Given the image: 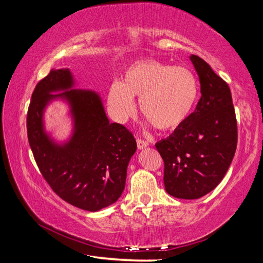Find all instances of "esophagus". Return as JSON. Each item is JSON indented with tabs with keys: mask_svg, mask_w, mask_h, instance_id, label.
<instances>
[{
	"mask_svg": "<svg viewBox=\"0 0 263 263\" xmlns=\"http://www.w3.org/2000/svg\"><path fill=\"white\" fill-rule=\"evenodd\" d=\"M137 146L139 149H142L145 148L146 146H148V142L144 139H141V138H137Z\"/></svg>",
	"mask_w": 263,
	"mask_h": 263,
	"instance_id": "esophagus-1",
	"label": "esophagus"
}]
</instances>
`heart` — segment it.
I'll return each mask as SVG.
<instances>
[{
  "instance_id": "b5f03b06",
  "label": "heart",
  "mask_w": 263,
  "mask_h": 263,
  "mask_svg": "<svg viewBox=\"0 0 263 263\" xmlns=\"http://www.w3.org/2000/svg\"><path fill=\"white\" fill-rule=\"evenodd\" d=\"M139 97L141 115L162 131L180 127L194 110L198 83L185 67L147 59L133 62L123 74L122 82L110 86L108 104L111 115L125 123L136 110L133 99Z\"/></svg>"
}]
</instances>
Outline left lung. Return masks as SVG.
<instances>
[{"mask_svg":"<svg viewBox=\"0 0 263 263\" xmlns=\"http://www.w3.org/2000/svg\"><path fill=\"white\" fill-rule=\"evenodd\" d=\"M201 83V99L188 119L155 144L164 163L166 191L197 199L219 184L238 142L237 118L229 84L202 58L191 55Z\"/></svg>","mask_w":263,"mask_h":263,"instance_id":"8db88e82","label":"left lung"}]
</instances>
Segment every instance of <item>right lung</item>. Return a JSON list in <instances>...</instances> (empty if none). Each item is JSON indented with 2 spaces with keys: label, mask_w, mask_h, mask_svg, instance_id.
<instances>
[{
  "label": "right lung",
  "mask_w": 263,
  "mask_h": 263,
  "mask_svg": "<svg viewBox=\"0 0 263 263\" xmlns=\"http://www.w3.org/2000/svg\"><path fill=\"white\" fill-rule=\"evenodd\" d=\"M73 84L68 68L53 69L37 83L26 117L28 139L35 163L52 190L65 202L94 212L121 197L137 142L125 126L109 122L96 92L69 91ZM54 91L63 92L50 94ZM59 97L69 102L74 118V133L65 145L54 144L42 125L46 104Z\"/></svg>",
  "instance_id": "1"
}]
</instances>
